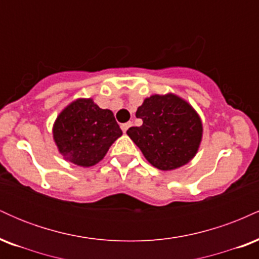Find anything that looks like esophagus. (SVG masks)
<instances>
[{
  "label": "esophagus",
  "instance_id": "esophagus-1",
  "mask_svg": "<svg viewBox=\"0 0 259 259\" xmlns=\"http://www.w3.org/2000/svg\"><path fill=\"white\" fill-rule=\"evenodd\" d=\"M133 125V123L132 121H127V123H124V124H121L120 125V127H121V130H123V133H126V130L129 129L130 126Z\"/></svg>",
  "mask_w": 259,
  "mask_h": 259
}]
</instances>
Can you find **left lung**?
Listing matches in <instances>:
<instances>
[{
	"instance_id": "8db88e82",
	"label": "left lung",
	"mask_w": 259,
	"mask_h": 259,
	"mask_svg": "<svg viewBox=\"0 0 259 259\" xmlns=\"http://www.w3.org/2000/svg\"><path fill=\"white\" fill-rule=\"evenodd\" d=\"M142 125L126 134L153 167L171 170L186 164L197 153L202 139L198 114L186 101L173 94L153 95L136 111Z\"/></svg>"
}]
</instances>
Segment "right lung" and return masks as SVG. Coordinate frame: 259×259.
Segmentation results:
<instances>
[{
    "label": "right lung",
    "mask_w": 259,
    "mask_h": 259,
    "mask_svg": "<svg viewBox=\"0 0 259 259\" xmlns=\"http://www.w3.org/2000/svg\"><path fill=\"white\" fill-rule=\"evenodd\" d=\"M121 134L112 111L100 108L91 99H79L65 107L53 125L59 152L80 167L99 163Z\"/></svg>",
    "instance_id": "obj_1"
}]
</instances>
